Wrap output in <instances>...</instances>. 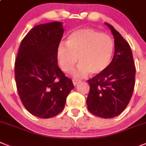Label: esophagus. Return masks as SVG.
<instances>
[{
	"mask_svg": "<svg viewBox=\"0 0 146 146\" xmlns=\"http://www.w3.org/2000/svg\"><path fill=\"white\" fill-rule=\"evenodd\" d=\"M79 82H80V81L78 80V79H73V84H74V86L77 85Z\"/></svg>",
	"mask_w": 146,
	"mask_h": 146,
	"instance_id": "obj_1",
	"label": "esophagus"
}]
</instances>
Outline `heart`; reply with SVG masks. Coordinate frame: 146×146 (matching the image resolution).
Here are the masks:
<instances>
[{"mask_svg":"<svg viewBox=\"0 0 146 146\" xmlns=\"http://www.w3.org/2000/svg\"><path fill=\"white\" fill-rule=\"evenodd\" d=\"M114 43L109 35L90 28L73 31L67 44H60L57 49L58 63L64 72L69 73L77 62H81L73 71L76 78L86 77L90 73L98 75L107 69L111 62Z\"/></svg>","mask_w":146,"mask_h":146,"instance_id":"b5f03b06","label":"heart"}]
</instances>
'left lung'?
<instances>
[{"instance_id":"8db88e82","label":"left lung","mask_w":146,"mask_h":146,"mask_svg":"<svg viewBox=\"0 0 146 146\" xmlns=\"http://www.w3.org/2000/svg\"><path fill=\"white\" fill-rule=\"evenodd\" d=\"M114 38V54L108 68L88 80L90 92L87 99L88 111L102 118L120 114L133 94L135 66L128 42L111 24L105 23Z\"/></svg>"}]
</instances>
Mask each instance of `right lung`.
Instances as JSON below:
<instances>
[{
  "mask_svg": "<svg viewBox=\"0 0 146 146\" xmlns=\"http://www.w3.org/2000/svg\"><path fill=\"white\" fill-rule=\"evenodd\" d=\"M63 33L62 22L35 26L22 40L15 60V76L21 100L39 118L62 112L74 88L58 65L57 49Z\"/></svg>",
  "mask_w": 146,
  "mask_h": 146,
  "instance_id": "right-lung-1",
  "label": "right lung"
}]
</instances>
